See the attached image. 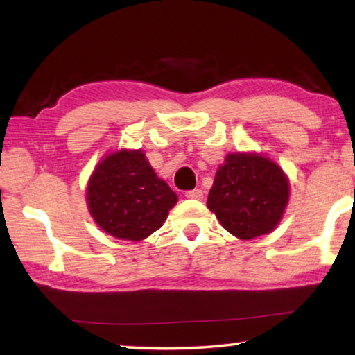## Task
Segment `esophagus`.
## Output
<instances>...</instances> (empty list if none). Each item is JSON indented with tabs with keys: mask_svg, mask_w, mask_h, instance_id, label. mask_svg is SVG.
<instances>
[{
	"mask_svg": "<svg viewBox=\"0 0 355 355\" xmlns=\"http://www.w3.org/2000/svg\"><path fill=\"white\" fill-rule=\"evenodd\" d=\"M184 196L188 197V199H194V200H202L203 199V191L196 188V189H191V191H186Z\"/></svg>",
	"mask_w": 355,
	"mask_h": 355,
	"instance_id": "34e87169",
	"label": "esophagus"
}]
</instances>
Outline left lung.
<instances>
[{"instance_id": "1", "label": "left lung", "mask_w": 355, "mask_h": 355, "mask_svg": "<svg viewBox=\"0 0 355 355\" xmlns=\"http://www.w3.org/2000/svg\"><path fill=\"white\" fill-rule=\"evenodd\" d=\"M288 178L271 159L257 153H230L216 172L207 205L222 227L239 239L272 232L290 196Z\"/></svg>"}]
</instances>
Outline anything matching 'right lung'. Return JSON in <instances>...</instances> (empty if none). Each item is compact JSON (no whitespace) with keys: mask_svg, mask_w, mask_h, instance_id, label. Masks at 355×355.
I'll return each mask as SVG.
<instances>
[{"mask_svg":"<svg viewBox=\"0 0 355 355\" xmlns=\"http://www.w3.org/2000/svg\"><path fill=\"white\" fill-rule=\"evenodd\" d=\"M177 200L141 150L106 156L87 186V205L95 222L111 236L128 241H141L158 230Z\"/></svg>","mask_w":355,"mask_h":355,"instance_id":"right-lung-1","label":"right lung"}]
</instances>
